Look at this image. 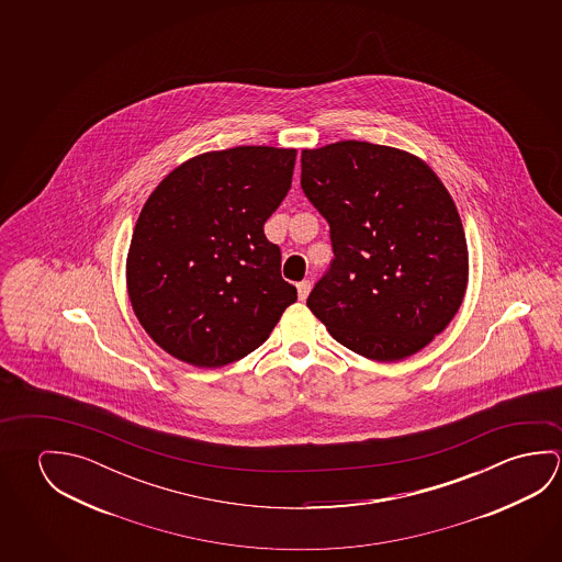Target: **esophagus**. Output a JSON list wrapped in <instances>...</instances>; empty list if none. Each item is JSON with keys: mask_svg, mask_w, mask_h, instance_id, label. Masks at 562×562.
<instances>
[{"mask_svg": "<svg viewBox=\"0 0 562 562\" xmlns=\"http://www.w3.org/2000/svg\"><path fill=\"white\" fill-rule=\"evenodd\" d=\"M310 290H312V282H310V280H302V282L297 284V295H300L302 302H304L307 294H310Z\"/></svg>", "mask_w": 562, "mask_h": 562, "instance_id": "34e87169", "label": "esophagus"}]
</instances>
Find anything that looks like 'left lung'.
<instances>
[{
	"mask_svg": "<svg viewBox=\"0 0 562 562\" xmlns=\"http://www.w3.org/2000/svg\"><path fill=\"white\" fill-rule=\"evenodd\" d=\"M302 188L331 227V268L307 307L364 359L396 362L445 331L469 284L457 205L402 148L339 140L302 150Z\"/></svg>",
	"mask_w": 562,
	"mask_h": 562,
	"instance_id": "1",
	"label": "left lung"
}]
</instances>
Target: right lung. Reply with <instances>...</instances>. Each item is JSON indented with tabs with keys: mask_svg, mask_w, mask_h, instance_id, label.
Masks as SVG:
<instances>
[{
	"mask_svg": "<svg viewBox=\"0 0 562 562\" xmlns=\"http://www.w3.org/2000/svg\"><path fill=\"white\" fill-rule=\"evenodd\" d=\"M295 148L212 150L148 195L125 277L133 312L175 359L220 369L268 339L297 292L265 235L292 186Z\"/></svg>",
	"mask_w": 562,
	"mask_h": 562,
	"instance_id": "add662e5",
	"label": "right lung"
}]
</instances>
